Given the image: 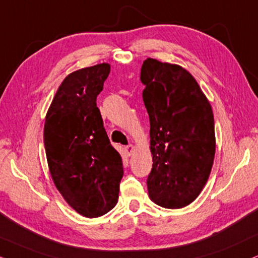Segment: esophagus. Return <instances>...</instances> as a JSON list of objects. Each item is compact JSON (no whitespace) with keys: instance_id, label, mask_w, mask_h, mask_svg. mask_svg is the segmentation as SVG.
Masks as SVG:
<instances>
[{"instance_id":"34e87169","label":"esophagus","mask_w":258,"mask_h":258,"mask_svg":"<svg viewBox=\"0 0 258 258\" xmlns=\"http://www.w3.org/2000/svg\"><path fill=\"white\" fill-rule=\"evenodd\" d=\"M134 149H135V147H134V146H133V145H128V146H126V147H125L126 154H128V155H129V157H130V155H132V154H133V152H134Z\"/></svg>"}]
</instances>
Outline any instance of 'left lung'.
Returning a JSON list of instances; mask_svg holds the SVG:
<instances>
[{
	"mask_svg": "<svg viewBox=\"0 0 258 258\" xmlns=\"http://www.w3.org/2000/svg\"><path fill=\"white\" fill-rule=\"evenodd\" d=\"M142 98L151 123L149 197L165 208L190 205L202 191L215 155L214 116L199 84L180 66L147 58Z\"/></svg>",
	"mask_w": 258,
	"mask_h": 258,
	"instance_id": "8db88e82",
	"label": "left lung"
}]
</instances>
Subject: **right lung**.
I'll use <instances>...</instances> for the list:
<instances>
[{
	"label": "right lung",
	"mask_w": 258,
	"mask_h": 258,
	"mask_svg": "<svg viewBox=\"0 0 258 258\" xmlns=\"http://www.w3.org/2000/svg\"><path fill=\"white\" fill-rule=\"evenodd\" d=\"M110 64L73 72L46 113L44 146L50 173L63 199L86 218L106 214L118 201L123 163L110 144L97 97Z\"/></svg>",
	"instance_id": "right-lung-1"
}]
</instances>
